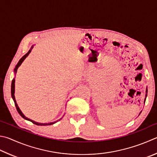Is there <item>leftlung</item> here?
<instances>
[{"label":"left lung","mask_w":157,"mask_h":157,"mask_svg":"<svg viewBox=\"0 0 157 157\" xmlns=\"http://www.w3.org/2000/svg\"><path fill=\"white\" fill-rule=\"evenodd\" d=\"M147 90H146V93H147ZM146 96H147V95H146ZM146 101V99H145V101Z\"/></svg>","instance_id":"1"}]
</instances>
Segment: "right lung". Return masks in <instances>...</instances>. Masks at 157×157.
<instances>
[{"instance_id": "add662e5", "label": "right lung", "mask_w": 157, "mask_h": 157, "mask_svg": "<svg viewBox=\"0 0 157 157\" xmlns=\"http://www.w3.org/2000/svg\"><path fill=\"white\" fill-rule=\"evenodd\" d=\"M32 48H33V47H31V49H32ZM31 49L29 51V52L27 53L23 57H22V58L21 59H20L19 62H18V63L17 64V65L16 66L15 69H14V71H15V73L17 72V70H18V67H19L20 66H21V64H22V62L24 61V59L27 58V57L28 56V55H29V53L31 52ZM11 97H12V98H13V99L14 104H15V106H16V110H17V111H18V113L20 114V115H21L22 118H24L25 119H27V120H28V121H30L32 122L33 124H36V125H38V126H49V125H52V124L56 123V121H55V122H51V123H48V124L38 123V122H36V121H33V120H31V119H29V118L26 117H25V116L23 115V114H22V113L21 112V110H20V108H19V107H18V104H17V103H16V99H15V96H14V92H15V78L13 79H12V82H11ZM61 119H62V118H61ZM60 119H59V120H60Z\"/></svg>"}]
</instances>
